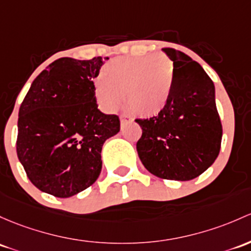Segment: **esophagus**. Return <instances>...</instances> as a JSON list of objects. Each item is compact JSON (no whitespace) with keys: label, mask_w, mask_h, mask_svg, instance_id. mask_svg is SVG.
<instances>
[{"label":"esophagus","mask_w":251,"mask_h":251,"mask_svg":"<svg viewBox=\"0 0 251 251\" xmlns=\"http://www.w3.org/2000/svg\"><path fill=\"white\" fill-rule=\"evenodd\" d=\"M132 121V119H130L128 117H126V115H121L120 117V124H121V127H123L124 125H126V124L131 123Z\"/></svg>","instance_id":"34e87169"}]
</instances>
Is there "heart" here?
<instances>
[{
  "label": "heart",
  "mask_w": 251,
  "mask_h": 251,
  "mask_svg": "<svg viewBox=\"0 0 251 251\" xmlns=\"http://www.w3.org/2000/svg\"><path fill=\"white\" fill-rule=\"evenodd\" d=\"M176 80L172 60L166 55L124 56L110 60L94 79V96L105 113L126 104L141 118L160 115L171 102Z\"/></svg>",
  "instance_id": "obj_1"
}]
</instances>
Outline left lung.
Instances as JSON below:
<instances>
[{
	"instance_id": "left-lung-1",
	"label": "left lung",
	"mask_w": 251,
	"mask_h": 251,
	"mask_svg": "<svg viewBox=\"0 0 251 251\" xmlns=\"http://www.w3.org/2000/svg\"><path fill=\"white\" fill-rule=\"evenodd\" d=\"M176 80L171 102L160 115L136 120L142 127L137 152L154 176L186 181L196 178L218 157L223 126L215 88L200 63L179 50L166 48Z\"/></svg>"
}]
</instances>
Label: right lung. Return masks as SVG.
Here are the masks:
<instances>
[{
	"label": "right lung",
	"mask_w": 251,
	"mask_h": 251,
	"mask_svg": "<svg viewBox=\"0 0 251 251\" xmlns=\"http://www.w3.org/2000/svg\"><path fill=\"white\" fill-rule=\"evenodd\" d=\"M103 59L61 57L31 84L19 109L17 154L31 183L60 199L96 181L104 142L120 131L114 114L99 109L94 79Z\"/></svg>",
	"instance_id": "add662e5"
}]
</instances>
